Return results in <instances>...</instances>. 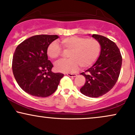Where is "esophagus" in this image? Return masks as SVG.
Masks as SVG:
<instances>
[{
  "label": "esophagus",
  "instance_id": "obj_1",
  "mask_svg": "<svg viewBox=\"0 0 135 135\" xmlns=\"http://www.w3.org/2000/svg\"><path fill=\"white\" fill-rule=\"evenodd\" d=\"M66 75H67L68 76L71 77H75L77 76L76 74H71V73H68V74H66Z\"/></svg>",
  "mask_w": 135,
  "mask_h": 135
}]
</instances>
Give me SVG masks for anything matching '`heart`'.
I'll use <instances>...</instances> for the list:
<instances>
[{"label": "heart", "mask_w": 135, "mask_h": 135, "mask_svg": "<svg viewBox=\"0 0 135 135\" xmlns=\"http://www.w3.org/2000/svg\"><path fill=\"white\" fill-rule=\"evenodd\" d=\"M61 44L65 51H69L67 56L70 58L56 63V70L62 73L76 72L80 66L87 68L92 65L98 57L101 49L100 42L97 39L78 36L63 38ZM47 54L52 60L58 59L61 56V48L57 42H52L48 46Z\"/></svg>", "instance_id": "obj_1"}]
</instances>
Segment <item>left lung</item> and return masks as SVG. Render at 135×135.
Here are the masks:
<instances>
[{
    "label": "left lung",
    "mask_w": 135,
    "mask_h": 135,
    "mask_svg": "<svg viewBox=\"0 0 135 135\" xmlns=\"http://www.w3.org/2000/svg\"><path fill=\"white\" fill-rule=\"evenodd\" d=\"M92 37L100 42L101 51L93 65L80 74L86 78V83L80 91L86 97L97 98L108 93L115 84L120 74L122 56L115 42L97 34Z\"/></svg>",
    "instance_id": "obj_1"
}]
</instances>
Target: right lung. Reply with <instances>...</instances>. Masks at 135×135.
I'll return each mask as SVG.
<instances>
[{"instance_id": "add662e5", "label": "right lung", "mask_w": 135, "mask_h": 135, "mask_svg": "<svg viewBox=\"0 0 135 135\" xmlns=\"http://www.w3.org/2000/svg\"><path fill=\"white\" fill-rule=\"evenodd\" d=\"M57 35H34L17 46L13 58L12 69L20 87L34 97H47L58 88L61 73L51 71L53 65L48 60L47 48Z\"/></svg>"}]
</instances>
